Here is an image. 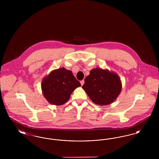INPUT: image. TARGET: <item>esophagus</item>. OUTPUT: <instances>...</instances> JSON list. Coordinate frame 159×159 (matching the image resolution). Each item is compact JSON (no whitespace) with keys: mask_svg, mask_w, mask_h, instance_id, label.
<instances>
[{"mask_svg":"<svg viewBox=\"0 0 159 159\" xmlns=\"http://www.w3.org/2000/svg\"><path fill=\"white\" fill-rule=\"evenodd\" d=\"M80 83H81V85H82V86H83V84L84 83V80H81V81H80Z\"/></svg>","mask_w":159,"mask_h":159,"instance_id":"1","label":"esophagus"}]
</instances>
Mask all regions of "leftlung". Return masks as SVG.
Masks as SVG:
<instances>
[{"instance_id": "obj_1", "label": "left lung", "mask_w": 159, "mask_h": 159, "mask_svg": "<svg viewBox=\"0 0 159 159\" xmlns=\"http://www.w3.org/2000/svg\"><path fill=\"white\" fill-rule=\"evenodd\" d=\"M82 88L95 104L106 106L113 102L120 94L121 83L116 73L96 68L85 78Z\"/></svg>"}]
</instances>
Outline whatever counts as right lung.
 I'll return each instance as SVG.
<instances>
[{
  "label": "right lung",
  "mask_w": 159,
  "mask_h": 159,
  "mask_svg": "<svg viewBox=\"0 0 159 159\" xmlns=\"http://www.w3.org/2000/svg\"><path fill=\"white\" fill-rule=\"evenodd\" d=\"M80 86L72 72L65 68L53 70L43 78L41 84L44 97L50 104L56 106L66 103L71 93Z\"/></svg>",
  "instance_id": "add662e5"
}]
</instances>
